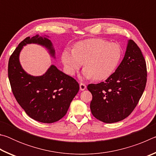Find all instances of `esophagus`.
<instances>
[{"label":"esophagus","instance_id":"34e87169","mask_svg":"<svg viewBox=\"0 0 156 156\" xmlns=\"http://www.w3.org/2000/svg\"><path fill=\"white\" fill-rule=\"evenodd\" d=\"M86 87H87V86L85 85V84H84V83L80 84V89L81 91H84V89H86Z\"/></svg>","mask_w":156,"mask_h":156}]
</instances>
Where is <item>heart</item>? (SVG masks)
I'll list each match as a JSON object with an SVG mask.
<instances>
[{
	"label": "heart",
	"instance_id": "1",
	"mask_svg": "<svg viewBox=\"0 0 156 156\" xmlns=\"http://www.w3.org/2000/svg\"><path fill=\"white\" fill-rule=\"evenodd\" d=\"M121 57L122 49L118 44L96 38L78 42L73 51L65 50L62 61L70 75L74 74L84 62V77L102 80L113 74Z\"/></svg>",
	"mask_w": 156,
	"mask_h": 156
}]
</instances>
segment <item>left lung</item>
<instances>
[{"mask_svg": "<svg viewBox=\"0 0 156 156\" xmlns=\"http://www.w3.org/2000/svg\"><path fill=\"white\" fill-rule=\"evenodd\" d=\"M147 65L139 47L129 40L122 62L106 80L89 84L91 113L105 123L125 119L138 105L147 83Z\"/></svg>", "mask_w": 156, "mask_h": 156, "instance_id": "obj_1", "label": "left lung"}]
</instances>
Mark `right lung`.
Here are the masks:
<instances>
[{
  "mask_svg": "<svg viewBox=\"0 0 156 156\" xmlns=\"http://www.w3.org/2000/svg\"><path fill=\"white\" fill-rule=\"evenodd\" d=\"M35 43L45 47L55 58V50L47 37H27L12 53L8 63V78L13 94L18 103L32 119L53 123L64 117L73 98L79 91V84L55 65H51L41 76L26 73L21 67L19 54L23 46Z\"/></svg>",
  "mask_w": 156,
  "mask_h": 156,
  "instance_id": "add662e5",
  "label": "right lung"
}]
</instances>
